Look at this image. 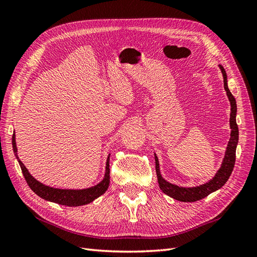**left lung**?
<instances>
[{"mask_svg": "<svg viewBox=\"0 0 257 257\" xmlns=\"http://www.w3.org/2000/svg\"><path fill=\"white\" fill-rule=\"evenodd\" d=\"M221 72L223 74V79H224V89L226 91L227 97L230 102V138L227 144L226 151H225L224 159L222 162V165L220 169L217 170L215 176L209 180L207 183L201 184L199 186H193V188H182V186H178L176 184L169 183L166 181L164 178L162 177L160 172V164L157 154H154L155 158V170H157V176H158V181L160 189L164 192L166 195L173 197L176 200L179 201H184V203H192V201H197L207 197L209 194L212 192L221 189L222 186L226 183L228 180L229 176L231 175L232 169L235 166V161H236V148L238 144V138H239V131L238 125L236 122V114H237V105H236V99L232 96L230 93L228 85H227V76L226 72L223 68L222 65H219Z\"/></svg>", "mask_w": 257, "mask_h": 257, "instance_id": "left-lung-1", "label": "left lung"}]
</instances>
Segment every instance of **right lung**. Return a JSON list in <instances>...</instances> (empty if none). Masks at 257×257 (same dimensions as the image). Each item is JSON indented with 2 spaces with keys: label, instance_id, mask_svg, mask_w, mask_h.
Segmentation results:
<instances>
[{
  "label": "right lung",
  "instance_id": "obj_1",
  "mask_svg": "<svg viewBox=\"0 0 257 257\" xmlns=\"http://www.w3.org/2000/svg\"><path fill=\"white\" fill-rule=\"evenodd\" d=\"M13 149H14L15 155H16V158L19 162L22 174L25 176L26 181L29 184L31 190L45 200H49V201H52V203L68 206V207L82 206V205L92 203L93 200L96 199L100 195H103V194L107 191L108 186H109V181H110L109 157H108L106 162V170H105L104 179L99 183H97L94 186H91V188L82 189V190H66V189L63 190V189L50 188V186L41 183L40 181H37L34 177L31 176L29 170L25 165H23V163L19 160L17 155L16 136H15V134H13Z\"/></svg>",
  "mask_w": 257,
  "mask_h": 257
}]
</instances>
